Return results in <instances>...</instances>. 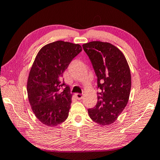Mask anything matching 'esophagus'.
I'll use <instances>...</instances> for the list:
<instances>
[{
    "label": "esophagus",
    "instance_id": "esophagus-1",
    "mask_svg": "<svg viewBox=\"0 0 160 160\" xmlns=\"http://www.w3.org/2000/svg\"><path fill=\"white\" fill-rule=\"evenodd\" d=\"M75 96H76L78 99H81L83 97V94H80V93H77V94H75Z\"/></svg>",
    "mask_w": 160,
    "mask_h": 160
}]
</instances>
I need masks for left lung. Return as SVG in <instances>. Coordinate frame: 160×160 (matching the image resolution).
<instances>
[{
    "mask_svg": "<svg viewBox=\"0 0 160 160\" xmlns=\"http://www.w3.org/2000/svg\"><path fill=\"white\" fill-rule=\"evenodd\" d=\"M97 77V103L88 109L90 117L101 126L113 123L128 102L131 71L123 53L108 42H90L82 45Z\"/></svg>",
    "mask_w": 160,
    "mask_h": 160,
    "instance_id": "obj_1",
    "label": "left lung"
}]
</instances>
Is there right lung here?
Instances as JSON below:
<instances>
[{"instance_id": "right-lung-1", "label": "right lung", "mask_w": 160, "mask_h": 160, "mask_svg": "<svg viewBox=\"0 0 160 160\" xmlns=\"http://www.w3.org/2000/svg\"><path fill=\"white\" fill-rule=\"evenodd\" d=\"M81 51L80 44L56 41L42 47L35 58L27 90L32 111L46 126L59 125L68 116L72 94L62 76Z\"/></svg>"}]
</instances>
